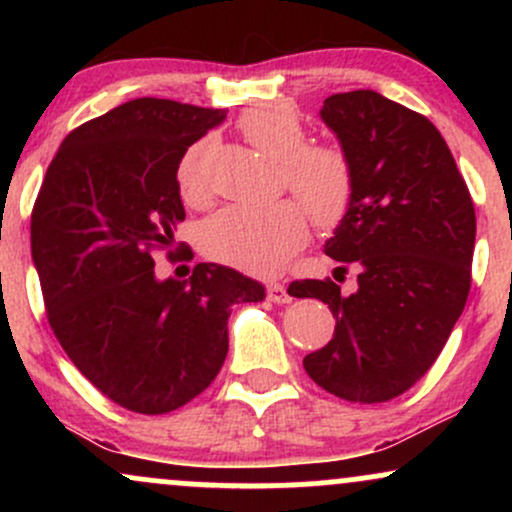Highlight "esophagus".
<instances>
[{"mask_svg":"<svg viewBox=\"0 0 512 512\" xmlns=\"http://www.w3.org/2000/svg\"><path fill=\"white\" fill-rule=\"evenodd\" d=\"M267 298L272 303H291V296H289V291H286V286L276 284V281L267 284Z\"/></svg>","mask_w":512,"mask_h":512,"instance_id":"34e87169","label":"esophagus"}]
</instances>
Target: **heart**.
<instances>
[{
  "label": "heart",
  "mask_w": 512,
  "mask_h": 512,
  "mask_svg": "<svg viewBox=\"0 0 512 512\" xmlns=\"http://www.w3.org/2000/svg\"><path fill=\"white\" fill-rule=\"evenodd\" d=\"M240 132L264 154L279 158L281 187L293 197L250 207L231 204L202 226V250L248 274L272 276L308 240V211L317 228H337L356 195L354 158L337 142H308L301 115L289 105L264 103L245 110ZM211 144H195L178 163V192L190 207L209 202L207 163Z\"/></svg>",
  "instance_id": "b5f03b06"
}]
</instances>
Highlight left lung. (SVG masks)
Instances as JSON below:
<instances>
[{"label":"left lung","mask_w":512,"mask_h":512,"mask_svg":"<svg viewBox=\"0 0 512 512\" xmlns=\"http://www.w3.org/2000/svg\"><path fill=\"white\" fill-rule=\"evenodd\" d=\"M356 166V195L325 252L358 272L344 296L332 279L293 281L296 298L330 305L337 327L303 358L305 373L346 402L407 392L448 342L472 286L474 202L428 117L375 91L334 93L320 110Z\"/></svg>","instance_id":"8db88e82"}]
</instances>
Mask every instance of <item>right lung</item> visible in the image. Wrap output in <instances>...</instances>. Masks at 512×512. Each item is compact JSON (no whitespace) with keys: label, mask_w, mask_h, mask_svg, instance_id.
Wrapping results in <instances>:
<instances>
[{"label":"right lung","mask_w":512,"mask_h":512,"mask_svg":"<svg viewBox=\"0 0 512 512\" xmlns=\"http://www.w3.org/2000/svg\"><path fill=\"white\" fill-rule=\"evenodd\" d=\"M226 110L137 98L67 134L31 214V255L48 322L84 378L137 414H168L211 385L228 354L233 303L264 286L199 262L158 281L154 252L185 243L178 163ZM190 255V250L185 252Z\"/></svg>","instance_id":"right-lung-1"}]
</instances>
